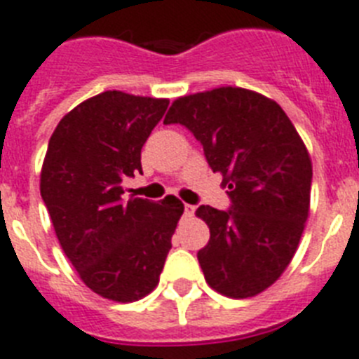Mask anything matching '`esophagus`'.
<instances>
[{"label":"esophagus","instance_id":"obj_1","mask_svg":"<svg viewBox=\"0 0 359 359\" xmlns=\"http://www.w3.org/2000/svg\"><path fill=\"white\" fill-rule=\"evenodd\" d=\"M195 210H197V208H195L194 204H184V215L186 217H194Z\"/></svg>","mask_w":359,"mask_h":359}]
</instances>
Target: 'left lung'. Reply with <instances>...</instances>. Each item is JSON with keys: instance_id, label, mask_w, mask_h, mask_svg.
<instances>
[{"instance_id": "obj_1", "label": "left lung", "mask_w": 359, "mask_h": 359, "mask_svg": "<svg viewBox=\"0 0 359 359\" xmlns=\"http://www.w3.org/2000/svg\"><path fill=\"white\" fill-rule=\"evenodd\" d=\"M164 123L184 126L228 186V210L197 208L210 226L197 254L206 283L222 296H257L285 272L305 228L312 186L305 144L276 102L241 87L182 96Z\"/></svg>"}]
</instances>
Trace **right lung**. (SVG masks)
Instances as JSON below:
<instances>
[{
	"instance_id": "right-lung-1",
	"label": "right lung",
	"mask_w": 359,
	"mask_h": 359,
	"mask_svg": "<svg viewBox=\"0 0 359 359\" xmlns=\"http://www.w3.org/2000/svg\"><path fill=\"white\" fill-rule=\"evenodd\" d=\"M170 102L105 91L65 114L49 140L40 191L54 231L82 281L129 303L158 283L184 206L123 201L122 182L142 173L140 151Z\"/></svg>"
}]
</instances>
